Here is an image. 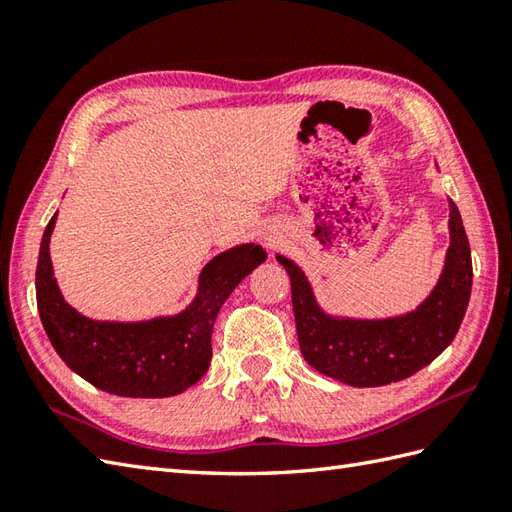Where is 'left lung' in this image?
<instances>
[{"label":"left lung","mask_w":512,"mask_h":512,"mask_svg":"<svg viewBox=\"0 0 512 512\" xmlns=\"http://www.w3.org/2000/svg\"><path fill=\"white\" fill-rule=\"evenodd\" d=\"M449 250L438 284L416 310L387 319L334 317L306 273L277 255L292 286L301 354L317 372L352 387H380L420 372L455 339L471 299L473 264L458 206L449 200Z\"/></svg>","instance_id":"8db88e82"}]
</instances>
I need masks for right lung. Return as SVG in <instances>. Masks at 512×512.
Wrapping results in <instances>:
<instances>
[{"instance_id":"obj_1","label":"right lung","mask_w":512,"mask_h":512,"mask_svg":"<svg viewBox=\"0 0 512 512\" xmlns=\"http://www.w3.org/2000/svg\"><path fill=\"white\" fill-rule=\"evenodd\" d=\"M52 215L41 237L37 262V308L54 350L72 372L107 394L167 398L198 383L211 363L217 312L239 281L266 259V250L239 244L202 268L198 292L187 308L149 321H94L63 299L50 262Z\"/></svg>"}]
</instances>
